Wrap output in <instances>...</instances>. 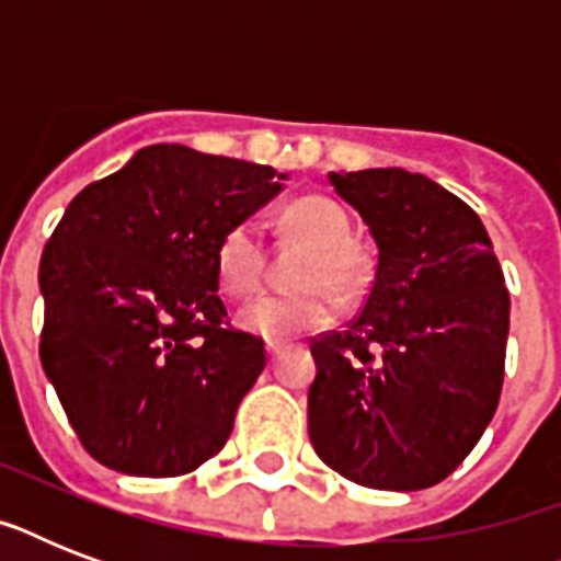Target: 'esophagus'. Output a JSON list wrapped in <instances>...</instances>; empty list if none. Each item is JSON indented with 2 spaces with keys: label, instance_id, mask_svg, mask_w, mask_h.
Wrapping results in <instances>:
<instances>
[{
  "label": "esophagus",
  "instance_id": "esophagus-1",
  "mask_svg": "<svg viewBox=\"0 0 561 561\" xmlns=\"http://www.w3.org/2000/svg\"><path fill=\"white\" fill-rule=\"evenodd\" d=\"M285 350H288V341H276V337H271V341H267V355H271V358H276V355Z\"/></svg>",
  "mask_w": 561,
  "mask_h": 561
}]
</instances>
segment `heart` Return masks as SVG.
Returning <instances> with one entry per match:
<instances>
[{"label":"heart","mask_w":561,"mask_h":561,"mask_svg":"<svg viewBox=\"0 0 561 561\" xmlns=\"http://www.w3.org/2000/svg\"><path fill=\"white\" fill-rule=\"evenodd\" d=\"M282 224L290 236L311 244L297 276L306 288L297 294H262L241 308V325L262 337H294L323 329L337 311V297L328 285L352 290L364 279V255L350 241V215L337 203L308 194L282 209ZM215 273L220 288L236 299L250 297L262 285L264 241L259 220L241 218L220 236L215 247Z\"/></svg>","instance_id":"heart-1"}]
</instances>
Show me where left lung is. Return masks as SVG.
<instances>
[{
  "instance_id": "obj_1",
  "label": "left lung",
  "mask_w": 561,
  "mask_h": 561,
  "mask_svg": "<svg viewBox=\"0 0 561 561\" xmlns=\"http://www.w3.org/2000/svg\"><path fill=\"white\" fill-rule=\"evenodd\" d=\"M378 247L364 308L311 341L308 434L352 483L413 492L445 480L495 416L510 294L469 203L401 169L332 174Z\"/></svg>"
}]
</instances>
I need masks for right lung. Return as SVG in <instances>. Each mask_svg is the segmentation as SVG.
<instances>
[{
  "instance_id": "add662e5",
  "label": "right lung",
  "mask_w": 561,
  "mask_h": 561,
  "mask_svg": "<svg viewBox=\"0 0 561 561\" xmlns=\"http://www.w3.org/2000/svg\"><path fill=\"white\" fill-rule=\"evenodd\" d=\"M279 188L271 165L151 145L66 206L39 262V360L101 466L178 478L224 448L267 352L229 325L215 247Z\"/></svg>"
}]
</instances>
